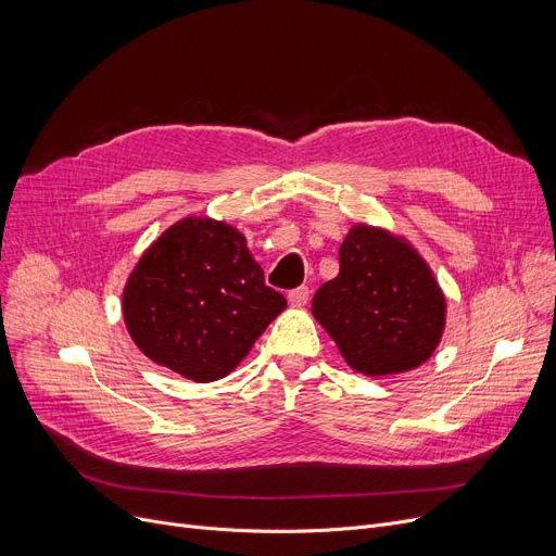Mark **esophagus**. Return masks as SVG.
Masks as SVG:
<instances>
[{
	"label": "esophagus",
	"instance_id": "1",
	"mask_svg": "<svg viewBox=\"0 0 556 556\" xmlns=\"http://www.w3.org/2000/svg\"><path fill=\"white\" fill-rule=\"evenodd\" d=\"M308 295H311V290L306 286H300V288L290 290L288 302H290V306H304L308 302Z\"/></svg>",
	"mask_w": 556,
	"mask_h": 556
}]
</instances>
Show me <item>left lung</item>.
<instances>
[{"mask_svg":"<svg viewBox=\"0 0 556 556\" xmlns=\"http://www.w3.org/2000/svg\"><path fill=\"white\" fill-rule=\"evenodd\" d=\"M340 273L317 288L313 315L346 365L365 376L410 371L437 349L446 300L421 254L388 229L354 225Z\"/></svg>","mask_w":556,"mask_h":556,"instance_id":"obj_1","label":"left lung"}]
</instances>
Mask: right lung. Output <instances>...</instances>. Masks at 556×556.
Instances as JSON below:
<instances>
[{
	"label": "right lung",
	"instance_id": "1",
	"mask_svg": "<svg viewBox=\"0 0 556 556\" xmlns=\"http://www.w3.org/2000/svg\"><path fill=\"white\" fill-rule=\"evenodd\" d=\"M122 308L132 342L153 363L212 383L237 369L286 298L263 281L237 227L189 216L141 254Z\"/></svg>",
	"mask_w": 556,
	"mask_h": 556
}]
</instances>
